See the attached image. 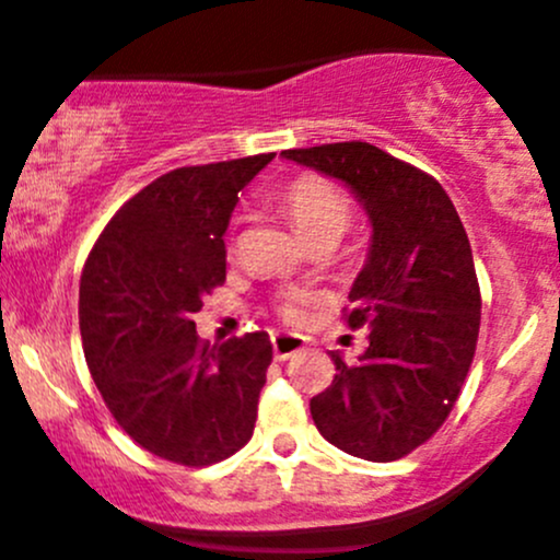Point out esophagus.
<instances>
[{
    "mask_svg": "<svg viewBox=\"0 0 560 560\" xmlns=\"http://www.w3.org/2000/svg\"><path fill=\"white\" fill-rule=\"evenodd\" d=\"M270 341H273L276 361H287V358H292L295 352H301L303 345H306L301 336L287 334V330H279V334H273V339H270Z\"/></svg>",
    "mask_w": 560,
    "mask_h": 560,
    "instance_id": "1",
    "label": "esophagus"
}]
</instances>
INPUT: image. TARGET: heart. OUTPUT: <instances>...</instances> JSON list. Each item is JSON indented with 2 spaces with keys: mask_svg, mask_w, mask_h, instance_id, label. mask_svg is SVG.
I'll return each instance as SVG.
<instances>
[{
  "mask_svg": "<svg viewBox=\"0 0 560 560\" xmlns=\"http://www.w3.org/2000/svg\"><path fill=\"white\" fill-rule=\"evenodd\" d=\"M284 208L290 213L292 224H295L298 235L303 237V243L317 241V237L339 241L352 219V205L347 194L336 183L314 175L301 177V180H295L287 188ZM281 314L287 319L301 317V298H287L281 303Z\"/></svg>",
  "mask_w": 560,
  "mask_h": 560,
  "instance_id": "1",
  "label": "heart"
}]
</instances>
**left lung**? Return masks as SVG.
Instances as JSON below:
<instances>
[{
    "label": "left lung",
    "mask_w": 560,
    "mask_h": 560,
    "mask_svg": "<svg viewBox=\"0 0 560 560\" xmlns=\"http://www.w3.org/2000/svg\"><path fill=\"white\" fill-rule=\"evenodd\" d=\"M345 183L372 237L350 290V328H369L355 363L334 352V383L308 401L319 435L352 457L390 463L430 441L452 412L479 339L474 252L435 177L366 142L284 150Z\"/></svg>",
    "instance_id": "obj_1"
}]
</instances>
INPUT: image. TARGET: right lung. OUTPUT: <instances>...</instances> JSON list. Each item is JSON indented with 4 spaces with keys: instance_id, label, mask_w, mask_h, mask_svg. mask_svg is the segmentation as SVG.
<instances>
[{
    "instance_id": "add662e5",
    "label": "right lung",
    "mask_w": 560,
    "mask_h": 560,
    "mask_svg": "<svg viewBox=\"0 0 560 560\" xmlns=\"http://www.w3.org/2000/svg\"><path fill=\"white\" fill-rule=\"evenodd\" d=\"M270 161L273 153L248 155L159 177L114 213L81 273L92 380L117 424L170 463L202 468L252 441L270 336L210 347L191 317L224 284L237 194Z\"/></svg>"
}]
</instances>
